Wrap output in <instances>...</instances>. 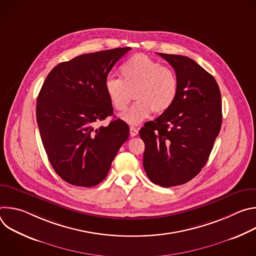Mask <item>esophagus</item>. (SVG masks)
<instances>
[{"mask_svg": "<svg viewBox=\"0 0 256 256\" xmlns=\"http://www.w3.org/2000/svg\"><path fill=\"white\" fill-rule=\"evenodd\" d=\"M130 134L132 136H136L138 134V130L134 126H130Z\"/></svg>", "mask_w": 256, "mask_h": 256, "instance_id": "obj_1", "label": "esophagus"}]
</instances>
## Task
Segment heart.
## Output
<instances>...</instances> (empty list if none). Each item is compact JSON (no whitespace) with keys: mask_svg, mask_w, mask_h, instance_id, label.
I'll list each match as a JSON object with an SVG mask.
<instances>
[{"mask_svg":"<svg viewBox=\"0 0 256 256\" xmlns=\"http://www.w3.org/2000/svg\"><path fill=\"white\" fill-rule=\"evenodd\" d=\"M120 78L108 77L105 93L114 108L124 112L132 99L138 100L122 116L130 124H140L153 112L163 114L173 104L178 92V79L169 66L142 54L130 56L120 68Z\"/></svg>","mask_w":256,"mask_h":256,"instance_id":"b5f03b06","label":"heart"}]
</instances>
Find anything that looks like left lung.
<instances>
[{
  "label": "left lung",
  "instance_id": "1",
  "mask_svg": "<svg viewBox=\"0 0 256 256\" xmlns=\"http://www.w3.org/2000/svg\"><path fill=\"white\" fill-rule=\"evenodd\" d=\"M174 68L177 96L167 112L140 130L144 169L163 188L181 186L206 165L222 126L221 92L214 78L194 60L158 54Z\"/></svg>",
  "mask_w": 256,
  "mask_h": 256
}]
</instances>
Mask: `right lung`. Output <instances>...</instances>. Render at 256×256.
<instances>
[{
    "label": "right lung",
    "instance_id": "obj_1",
    "mask_svg": "<svg viewBox=\"0 0 256 256\" xmlns=\"http://www.w3.org/2000/svg\"><path fill=\"white\" fill-rule=\"evenodd\" d=\"M130 48L81 54L56 66L36 101V120L48 161L62 179L91 188L106 177L130 128L114 114L104 82Z\"/></svg>",
    "mask_w": 256,
    "mask_h": 256
}]
</instances>
